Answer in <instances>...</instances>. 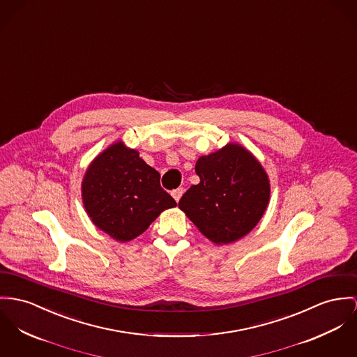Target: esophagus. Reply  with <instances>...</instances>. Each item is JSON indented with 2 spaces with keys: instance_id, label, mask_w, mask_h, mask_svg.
<instances>
[{
  "instance_id": "obj_1",
  "label": "esophagus",
  "mask_w": 357,
  "mask_h": 357,
  "mask_svg": "<svg viewBox=\"0 0 357 357\" xmlns=\"http://www.w3.org/2000/svg\"><path fill=\"white\" fill-rule=\"evenodd\" d=\"M183 192H185V190H183V188H178V189H175L174 192H171L172 194V197H174V199L178 202L179 199H181V197L183 195Z\"/></svg>"
}]
</instances>
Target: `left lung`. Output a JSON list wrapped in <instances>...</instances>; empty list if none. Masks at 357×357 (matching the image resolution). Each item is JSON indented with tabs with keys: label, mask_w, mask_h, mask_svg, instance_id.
<instances>
[{
	"label": "left lung",
	"mask_w": 357,
	"mask_h": 357,
	"mask_svg": "<svg viewBox=\"0 0 357 357\" xmlns=\"http://www.w3.org/2000/svg\"><path fill=\"white\" fill-rule=\"evenodd\" d=\"M192 185L179 209L216 245L234 243L262 219L271 199V182L258 159L241 144L229 142L198 158Z\"/></svg>",
	"instance_id": "1"
}]
</instances>
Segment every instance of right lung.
<instances>
[{
  "mask_svg": "<svg viewBox=\"0 0 357 357\" xmlns=\"http://www.w3.org/2000/svg\"><path fill=\"white\" fill-rule=\"evenodd\" d=\"M82 198L91 221L116 242L141 235L175 199L162 189L160 174L136 149L116 141L88 165Z\"/></svg>",
  "mask_w": 357,
  "mask_h": 357,
  "instance_id": "right-lung-1",
  "label": "right lung"
}]
</instances>
